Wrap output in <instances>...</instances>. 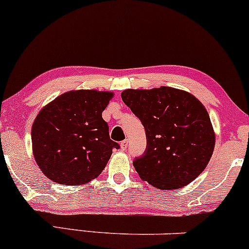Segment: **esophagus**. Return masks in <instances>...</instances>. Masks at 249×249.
<instances>
[{"label": "esophagus", "mask_w": 249, "mask_h": 249, "mask_svg": "<svg viewBox=\"0 0 249 249\" xmlns=\"http://www.w3.org/2000/svg\"><path fill=\"white\" fill-rule=\"evenodd\" d=\"M127 145H129V141H127V139H124V141H123L122 143H120V147H122L123 150L126 149Z\"/></svg>", "instance_id": "esophagus-1"}]
</instances>
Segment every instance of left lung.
I'll return each instance as SVG.
<instances>
[{
	"mask_svg": "<svg viewBox=\"0 0 249 249\" xmlns=\"http://www.w3.org/2000/svg\"><path fill=\"white\" fill-rule=\"evenodd\" d=\"M122 99L145 129L146 149L133 160L142 179L160 189H178L206 169L215 135L200 100L165 86L125 89Z\"/></svg>",
	"mask_w": 249,
	"mask_h": 249,
	"instance_id": "left-lung-1",
	"label": "left lung"
}]
</instances>
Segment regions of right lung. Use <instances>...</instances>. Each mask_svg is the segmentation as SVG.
Here are the masks:
<instances>
[{
  "mask_svg": "<svg viewBox=\"0 0 249 249\" xmlns=\"http://www.w3.org/2000/svg\"><path fill=\"white\" fill-rule=\"evenodd\" d=\"M112 97L94 89L71 91L39 112L32 127L33 154L49 179L76 185L102 174L112 149H119L102 116Z\"/></svg>",
  "mask_w": 249,
  "mask_h": 249,
  "instance_id": "1",
  "label": "right lung"
}]
</instances>
